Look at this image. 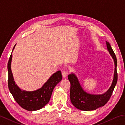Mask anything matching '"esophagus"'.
Returning a JSON list of instances; mask_svg holds the SVG:
<instances>
[{"label": "esophagus", "mask_w": 125, "mask_h": 125, "mask_svg": "<svg viewBox=\"0 0 125 125\" xmlns=\"http://www.w3.org/2000/svg\"><path fill=\"white\" fill-rule=\"evenodd\" d=\"M62 75L63 78H65L68 75V73L66 71H63L62 72Z\"/></svg>", "instance_id": "esophagus-1"}]
</instances>
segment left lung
I'll list each match as a JSON object with an SVG mask.
<instances>
[{"instance_id":"8db88e82","label":"left lung","mask_w":125,"mask_h":125,"mask_svg":"<svg viewBox=\"0 0 125 125\" xmlns=\"http://www.w3.org/2000/svg\"><path fill=\"white\" fill-rule=\"evenodd\" d=\"M106 42L108 50L114 60L115 69L114 78L112 85L106 92L102 94L94 95L88 94L83 89L79 82L76 76L73 73L68 75V78L70 83V101L75 107L83 111L96 110L101 106H104L109 100L113 94V90L117 81V59L109 43Z\"/></svg>"}]
</instances>
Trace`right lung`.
Masks as SVG:
<instances>
[{
    "instance_id": "right-lung-1",
    "label": "right lung",
    "mask_w": 125,
    "mask_h": 125,
    "mask_svg": "<svg viewBox=\"0 0 125 125\" xmlns=\"http://www.w3.org/2000/svg\"><path fill=\"white\" fill-rule=\"evenodd\" d=\"M15 46L16 45L13 47L12 51ZM12 58V55L11 53L8 63L9 91L17 103L24 109L29 111L40 109L48 103L54 88L62 80V76L61 72L58 70L52 75L45 84L39 89L34 91H22L16 84L13 79L11 69Z\"/></svg>"
}]
</instances>
